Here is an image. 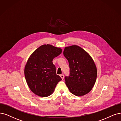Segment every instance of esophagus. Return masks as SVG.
Listing matches in <instances>:
<instances>
[{
    "label": "esophagus",
    "instance_id": "obj_1",
    "mask_svg": "<svg viewBox=\"0 0 121 121\" xmlns=\"http://www.w3.org/2000/svg\"><path fill=\"white\" fill-rule=\"evenodd\" d=\"M60 77H61V78H62V79H63L64 78V75L63 74L60 75Z\"/></svg>",
    "mask_w": 121,
    "mask_h": 121
}]
</instances>
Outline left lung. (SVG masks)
Listing matches in <instances>:
<instances>
[{
    "label": "left lung",
    "mask_w": 121,
    "mask_h": 121,
    "mask_svg": "<svg viewBox=\"0 0 121 121\" xmlns=\"http://www.w3.org/2000/svg\"><path fill=\"white\" fill-rule=\"evenodd\" d=\"M63 54L69 64L70 75L65 80L70 92L77 96L87 94L94 86L97 78L94 61L85 50L77 45L65 47Z\"/></svg>",
    "instance_id": "obj_1"
}]
</instances>
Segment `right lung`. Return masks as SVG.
Listing matches in <instances>:
<instances>
[{
  "label": "right lung",
  "instance_id": "obj_1",
  "mask_svg": "<svg viewBox=\"0 0 121 121\" xmlns=\"http://www.w3.org/2000/svg\"><path fill=\"white\" fill-rule=\"evenodd\" d=\"M62 50L50 44L38 47L32 53L24 68L26 81L31 91L40 97L50 96L62 80L56 74L53 59Z\"/></svg>",
  "mask_w": 121,
  "mask_h": 121
}]
</instances>
